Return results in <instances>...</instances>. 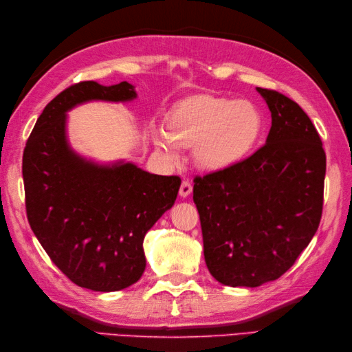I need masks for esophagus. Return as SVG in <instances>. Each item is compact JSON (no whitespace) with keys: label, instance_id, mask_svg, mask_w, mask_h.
I'll use <instances>...</instances> for the list:
<instances>
[{"label":"esophagus","instance_id":"esophagus-1","mask_svg":"<svg viewBox=\"0 0 352 352\" xmlns=\"http://www.w3.org/2000/svg\"><path fill=\"white\" fill-rule=\"evenodd\" d=\"M190 193H192V184H190V182L184 180L182 183V186H180V197L182 198H188Z\"/></svg>","mask_w":352,"mask_h":352}]
</instances>
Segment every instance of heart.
I'll use <instances>...</instances> for the list:
<instances>
[{
	"label": "heart",
	"instance_id": "1",
	"mask_svg": "<svg viewBox=\"0 0 352 352\" xmlns=\"http://www.w3.org/2000/svg\"><path fill=\"white\" fill-rule=\"evenodd\" d=\"M166 130L153 134L164 162L180 163L182 148L192 146L193 163L199 169L218 172L252 153L263 133V116L251 101L197 96L169 111Z\"/></svg>",
	"mask_w": 352,
	"mask_h": 352
}]
</instances>
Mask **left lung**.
<instances>
[{
	"mask_svg": "<svg viewBox=\"0 0 352 352\" xmlns=\"http://www.w3.org/2000/svg\"><path fill=\"white\" fill-rule=\"evenodd\" d=\"M257 92L272 118L265 146L193 184L206 265L230 287L280 278L307 248L322 216L327 159L315 125L287 96Z\"/></svg>",
	"mask_w": 352,
	"mask_h": 352,
	"instance_id": "obj_1",
	"label": "left lung"
}]
</instances>
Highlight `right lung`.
Returning <instances> with one entry per match:
<instances>
[{
    "label": "right lung",
    "mask_w": 352,
    "mask_h": 352,
    "mask_svg": "<svg viewBox=\"0 0 352 352\" xmlns=\"http://www.w3.org/2000/svg\"><path fill=\"white\" fill-rule=\"evenodd\" d=\"M136 98L126 81H81L65 89L37 118L22 157L34 236L72 283L95 292L122 290L140 278L145 234L174 206L182 180L149 174L131 162L100 163L74 151L68 111L91 101Z\"/></svg>",
    "instance_id": "1"
}]
</instances>
